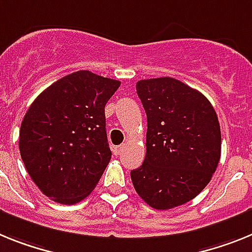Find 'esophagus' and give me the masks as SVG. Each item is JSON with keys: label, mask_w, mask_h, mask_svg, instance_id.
Returning a JSON list of instances; mask_svg holds the SVG:
<instances>
[{"label": "esophagus", "mask_w": 252, "mask_h": 252, "mask_svg": "<svg viewBox=\"0 0 252 252\" xmlns=\"http://www.w3.org/2000/svg\"><path fill=\"white\" fill-rule=\"evenodd\" d=\"M123 150H124V144H122V146H117V147H114L113 148V152H114V155H120V153L123 152Z\"/></svg>", "instance_id": "1"}]
</instances>
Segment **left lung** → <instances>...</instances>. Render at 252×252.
Listing matches in <instances>:
<instances>
[{
  "mask_svg": "<svg viewBox=\"0 0 252 252\" xmlns=\"http://www.w3.org/2000/svg\"><path fill=\"white\" fill-rule=\"evenodd\" d=\"M147 115L146 157L130 171L133 187L159 211L185 204L211 181L220 158V128L203 94L171 77L141 80Z\"/></svg>",
  "mask_w": 252,
  "mask_h": 252,
  "instance_id": "left-lung-1",
  "label": "left lung"
}]
</instances>
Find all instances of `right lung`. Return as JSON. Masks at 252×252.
I'll use <instances>...</instances> for the list:
<instances>
[{
    "mask_svg": "<svg viewBox=\"0 0 252 252\" xmlns=\"http://www.w3.org/2000/svg\"><path fill=\"white\" fill-rule=\"evenodd\" d=\"M120 82L78 71L50 85L26 111L19 148L44 195L76 204L97 185L111 158L105 105Z\"/></svg>",
    "mask_w": 252,
    "mask_h": 252,
    "instance_id": "obj_1",
    "label": "right lung"
}]
</instances>
